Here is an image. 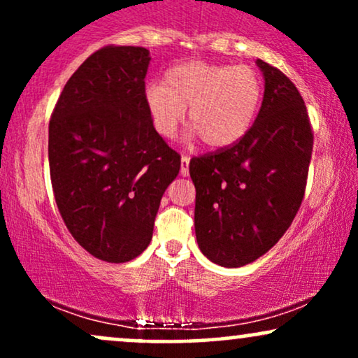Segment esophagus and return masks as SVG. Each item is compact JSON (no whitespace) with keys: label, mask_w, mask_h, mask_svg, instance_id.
Instances as JSON below:
<instances>
[{"label":"esophagus","mask_w":358,"mask_h":358,"mask_svg":"<svg viewBox=\"0 0 358 358\" xmlns=\"http://www.w3.org/2000/svg\"><path fill=\"white\" fill-rule=\"evenodd\" d=\"M188 165H190V156H182V166H180V175L188 176Z\"/></svg>","instance_id":"esophagus-1"}]
</instances>
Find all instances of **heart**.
Wrapping results in <instances>:
<instances>
[{"label": "heart", "instance_id": "heart-1", "mask_svg": "<svg viewBox=\"0 0 358 358\" xmlns=\"http://www.w3.org/2000/svg\"><path fill=\"white\" fill-rule=\"evenodd\" d=\"M262 84L248 65L187 62L165 73L162 84H148L145 102L156 133L171 138L185 119L208 148L232 146L252 126Z\"/></svg>", "mask_w": 358, "mask_h": 358}]
</instances>
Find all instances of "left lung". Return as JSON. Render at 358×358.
I'll return each instance as SVG.
<instances>
[{
	"instance_id": "1",
	"label": "left lung",
	"mask_w": 358,
	"mask_h": 358,
	"mask_svg": "<svg viewBox=\"0 0 358 358\" xmlns=\"http://www.w3.org/2000/svg\"><path fill=\"white\" fill-rule=\"evenodd\" d=\"M264 73L262 106L232 146L190 159L199 248L215 264L241 268L266 254L301 207L313 131L296 85L257 60Z\"/></svg>"
}]
</instances>
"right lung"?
<instances>
[{
  "mask_svg": "<svg viewBox=\"0 0 358 358\" xmlns=\"http://www.w3.org/2000/svg\"><path fill=\"white\" fill-rule=\"evenodd\" d=\"M150 52L106 45L72 73L48 124V163L69 232L94 257L127 262L153 237L180 155L155 131L145 102Z\"/></svg>",
  "mask_w": 358,
  "mask_h": 358,
  "instance_id": "add662e5",
  "label": "right lung"
}]
</instances>
